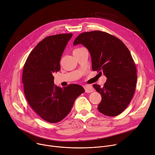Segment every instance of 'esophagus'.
I'll return each mask as SVG.
<instances>
[{
  "label": "esophagus",
  "instance_id": "34e87169",
  "mask_svg": "<svg viewBox=\"0 0 155 155\" xmlns=\"http://www.w3.org/2000/svg\"><path fill=\"white\" fill-rule=\"evenodd\" d=\"M84 88L85 89V92L87 93H91L94 91V89L91 85H85L84 86Z\"/></svg>",
  "mask_w": 155,
  "mask_h": 155
}]
</instances>
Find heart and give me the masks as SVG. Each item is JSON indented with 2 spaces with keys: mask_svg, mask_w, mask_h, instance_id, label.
I'll return each mask as SVG.
<instances>
[{
  "mask_svg": "<svg viewBox=\"0 0 155 155\" xmlns=\"http://www.w3.org/2000/svg\"><path fill=\"white\" fill-rule=\"evenodd\" d=\"M76 49H75V50H76Z\"/></svg>",
  "mask_w": 155,
  "mask_h": 155,
  "instance_id": "obj_1",
  "label": "heart"
}]
</instances>
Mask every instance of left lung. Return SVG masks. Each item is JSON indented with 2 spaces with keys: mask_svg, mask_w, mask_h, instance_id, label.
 Listing matches in <instances>:
<instances>
[{
  "mask_svg": "<svg viewBox=\"0 0 155 155\" xmlns=\"http://www.w3.org/2000/svg\"><path fill=\"white\" fill-rule=\"evenodd\" d=\"M79 44L89 50L93 71L103 72L107 78L103 87L93 84L102 97L97 110L108 116L120 114L131 102L137 80L130 51L120 39L100 31L80 34L74 41V45Z\"/></svg>",
  "mask_w": 155,
  "mask_h": 155,
  "instance_id": "left-lung-1",
  "label": "left lung"
}]
</instances>
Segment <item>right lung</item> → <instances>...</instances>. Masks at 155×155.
Returning <instances> with one entry per match:
<instances>
[{
    "label": "right lung",
    "mask_w": 155,
    "mask_h": 155,
    "mask_svg": "<svg viewBox=\"0 0 155 155\" xmlns=\"http://www.w3.org/2000/svg\"><path fill=\"white\" fill-rule=\"evenodd\" d=\"M72 34L44 38L31 51L22 72L24 92L30 106L42 119L51 123L61 121L71 111L76 99L84 92L80 85L63 88L54 83L64 49Z\"/></svg>",
    "instance_id": "right-lung-1"
}]
</instances>
